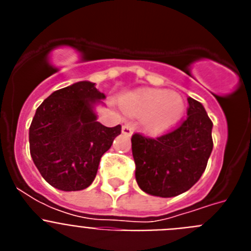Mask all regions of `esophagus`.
<instances>
[{
  "mask_svg": "<svg viewBox=\"0 0 251 251\" xmlns=\"http://www.w3.org/2000/svg\"><path fill=\"white\" fill-rule=\"evenodd\" d=\"M122 132L124 133V134H127V136H130L133 133V126L130 123H126L122 127Z\"/></svg>",
  "mask_w": 251,
  "mask_h": 251,
  "instance_id": "esophagus-1",
  "label": "esophagus"
}]
</instances>
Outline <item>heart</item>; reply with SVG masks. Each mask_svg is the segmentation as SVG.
<instances>
[{
  "label": "heart",
  "mask_w": 251,
  "mask_h": 251,
  "mask_svg": "<svg viewBox=\"0 0 251 251\" xmlns=\"http://www.w3.org/2000/svg\"><path fill=\"white\" fill-rule=\"evenodd\" d=\"M126 112L145 118V127L151 133L170 129L182 118L185 101L177 93L161 89H146L124 98Z\"/></svg>",
  "instance_id": "obj_1"
}]
</instances>
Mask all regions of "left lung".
<instances>
[{
	"mask_svg": "<svg viewBox=\"0 0 251 251\" xmlns=\"http://www.w3.org/2000/svg\"><path fill=\"white\" fill-rule=\"evenodd\" d=\"M187 117L174 130L157 138L132 136L136 179L153 196L174 197L192 187L202 176L211 154L212 122L200 101L187 98Z\"/></svg>",
	"mask_w": 251,
	"mask_h": 251,
	"instance_id": "left-lung-1",
	"label": "left lung"
}]
</instances>
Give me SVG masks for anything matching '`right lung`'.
Segmentation results:
<instances>
[{"label": "right lung", "instance_id": "add662e5", "mask_svg": "<svg viewBox=\"0 0 251 251\" xmlns=\"http://www.w3.org/2000/svg\"><path fill=\"white\" fill-rule=\"evenodd\" d=\"M103 93L79 81L54 92L31 122L28 141L35 166L46 182L61 191H80L97 176L101 156L121 134V124L105 127L93 108Z\"/></svg>", "mask_w": 251, "mask_h": 251}]
</instances>
